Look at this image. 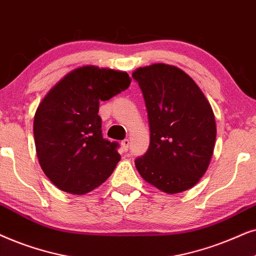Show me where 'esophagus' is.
<instances>
[{"label":"esophagus","mask_w":256,"mask_h":256,"mask_svg":"<svg viewBox=\"0 0 256 256\" xmlns=\"http://www.w3.org/2000/svg\"><path fill=\"white\" fill-rule=\"evenodd\" d=\"M122 146L125 151H128V148H130V140H128V139H124V140L122 142Z\"/></svg>","instance_id":"esophagus-1"}]
</instances>
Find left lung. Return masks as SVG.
<instances>
[{
  "label": "left lung",
  "instance_id": "1",
  "mask_svg": "<svg viewBox=\"0 0 256 256\" xmlns=\"http://www.w3.org/2000/svg\"><path fill=\"white\" fill-rule=\"evenodd\" d=\"M138 82L150 125V146L134 160L139 174L168 194L196 185L216 145V126L205 94L188 74L168 64L132 74Z\"/></svg>",
  "mask_w": 256,
  "mask_h": 256
}]
</instances>
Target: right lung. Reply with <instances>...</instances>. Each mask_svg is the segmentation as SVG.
I'll use <instances>...</instances> for the list:
<instances>
[{"label":"right lung","instance_id":"right-lung-1","mask_svg":"<svg viewBox=\"0 0 256 256\" xmlns=\"http://www.w3.org/2000/svg\"><path fill=\"white\" fill-rule=\"evenodd\" d=\"M122 71L86 66L64 76L40 102L34 118V137L40 168L64 192L88 193L117 166L118 142L102 134L100 102L130 86Z\"/></svg>","mask_w":256,"mask_h":256}]
</instances>
